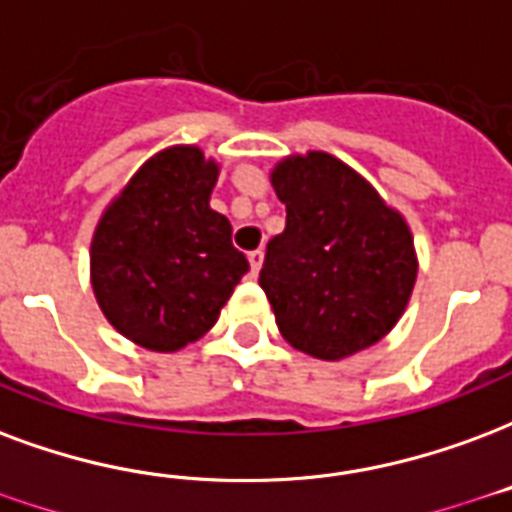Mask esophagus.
Listing matches in <instances>:
<instances>
[{"label": "esophagus", "mask_w": 512, "mask_h": 512, "mask_svg": "<svg viewBox=\"0 0 512 512\" xmlns=\"http://www.w3.org/2000/svg\"><path fill=\"white\" fill-rule=\"evenodd\" d=\"M249 266H252V274H260V268H263V249H255V252H249Z\"/></svg>", "instance_id": "obj_1"}]
</instances>
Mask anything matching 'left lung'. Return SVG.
Wrapping results in <instances>:
<instances>
[{"mask_svg": "<svg viewBox=\"0 0 512 512\" xmlns=\"http://www.w3.org/2000/svg\"><path fill=\"white\" fill-rule=\"evenodd\" d=\"M285 230L268 241L260 287L295 350L339 361L399 323L418 276L407 222L325 151L271 173Z\"/></svg>", "mask_w": 512, "mask_h": 512, "instance_id": "8db88e82", "label": "left lung"}]
</instances>
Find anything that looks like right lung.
I'll use <instances>...</instances> for the list:
<instances>
[{
	"label": "right lung",
	"mask_w": 512,
	"mask_h": 512,
	"mask_svg": "<svg viewBox=\"0 0 512 512\" xmlns=\"http://www.w3.org/2000/svg\"><path fill=\"white\" fill-rule=\"evenodd\" d=\"M217 173L195 146L160 151L94 230L97 304L146 350L173 352L200 339L249 271L230 222L208 206Z\"/></svg>",
	"instance_id": "1"
}]
</instances>
